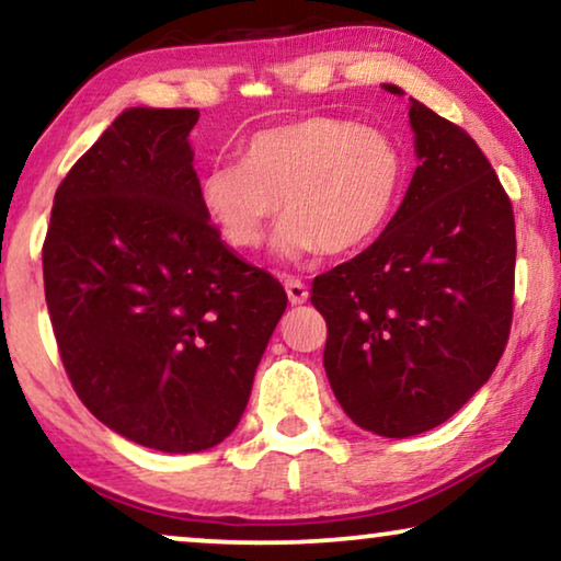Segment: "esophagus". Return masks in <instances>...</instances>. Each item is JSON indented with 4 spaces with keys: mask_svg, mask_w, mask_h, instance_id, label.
I'll return each instance as SVG.
<instances>
[{
    "mask_svg": "<svg viewBox=\"0 0 561 561\" xmlns=\"http://www.w3.org/2000/svg\"><path fill=\"white\" fill-rule=\"evenodd\" d=\"M286 294H288V301L298 306V304H306V298H309V288H306L298 278H286Z\"/></svg>",
    "mask_w": 561,
    "mask_h": 561,
    "instance_id": "34e87169",
    "label": "esophagus"
}]
</instances>
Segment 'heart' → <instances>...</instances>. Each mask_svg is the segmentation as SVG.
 Instances as JSON below:
<instances>
[{
    "mask_svg": "<svg viewBox=\"0 0 561 561\" xmlns=\"http://www.w3.org/2000/svg\"><path fill=\"white\" fill-rule=\"evenodd\" d=\"M405 171L386 129L311 114L250 135L242 160L206 168L198 198L234 250H257L283 209L280 255H347L386 229Z\"/></svg>",
    "mask_w": 561,
    "mask_h": 561,
    "instance_id": "1",
    "label": "heart"
}]
</instances>
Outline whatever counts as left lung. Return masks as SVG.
<instances>
[{"label":"left lung","instance_id":"left-lung-1","mask_svg":"<svg viewBox=\"0 0 561 561\" xmlns=\"http://www.w3.org/2000/svg\"><path fill=\"white\" fill-rule=\"evenodd\" d=\"M409 117L421 165L403 204L370 248L311 286L329 386L357 426L388 439L444 424L485 386L516 283V221L490 160L421 102Z\"/></svg>","mask_w":561,"mask_h":561}]
</instances>
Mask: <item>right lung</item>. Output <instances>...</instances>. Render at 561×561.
<instances>
[{
  "mask_svg": "<svg viewBox=\"0 0 561 561\" xmlns=\"http://www.w3.org/2000/svg\"><path fill=\"white\" fill-rule=\"evenodd\" d=\"M198 110L122 112L60 181L45 304L68 380L142 447L227 439L288 296L221 242L198 198Z\"/></svg>",
  "mask_w": 561,
  "mask_h": 561,
  "instance_id": "right-lung-1",
  "label": "right lung"
}]
</instances>
